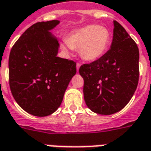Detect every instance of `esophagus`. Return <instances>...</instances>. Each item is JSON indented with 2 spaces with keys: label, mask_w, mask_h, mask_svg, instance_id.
<instances>
[{
  "label": "esophagus",
  "mask_w": 151,
  "mask_h": 151,
  "mask_svg": "<svg viewBox=\"0 0 151 151\" xmlns=\"http://www.w3.org/2000/svg\"><path fill=\"white\" fill-rule=\"evenodd\" d=\"M80 66H81V64H80V63H77V65H76V67H77V71H78L79 70Z\"/></svg>",
  "instance_id": "obj_1"
}]
</instances>
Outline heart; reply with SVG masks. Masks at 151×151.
Returning <instances> with one entry per match:
<instances>
[{
  "instance_id": "obj_1",
  "label": "heart",
  "mask_w": 151,
  "mask_h": 151,
  "mask_svg": "<svg viewBox=\"0 0 151 151\" xmlns=\"http://www.w3.org/2000/svg\"><path fill=\"white\" fill-rule=\"evenodd\" d=\"M110 43L111 33L107 28L88 25L71 32L61 43V48L65 52L79 49L82 59L93 62L104 56Z\"/></svg>"
}]
</instances>
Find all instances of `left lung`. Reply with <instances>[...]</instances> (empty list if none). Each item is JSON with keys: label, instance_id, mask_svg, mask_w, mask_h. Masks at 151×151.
I'll return each instance as SVG.
<instances>
[{"label": "left lung", "instance_id": "1", "mask_svg": "<svg viewBox=\"0 0 151 151\" xmlns=\"http://www.w3.org/2000/svg\"><path fill=\"white\" fill-rule=\"evenodd\" d=\"M113 24L110 49L100 59L79 69L84 79L86 104L101 115L123 109L133 97L139 78L137 45L119 22L113 21Z\"/></svg>", "mask_w": 151, "mask_h": 151}]
</instances>
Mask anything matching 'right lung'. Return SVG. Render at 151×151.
<instances>
[{
	"label": "right lung",
	"mask_w": 151,
	"mask_h": 151,
	"mask_svg": "<svg viewBox=\"0 0 151 151\" xmlns=\"http://www.w3.org/2000/svg\"><path fill=\"white\" fill-rule=\"evenodd\" d=\"M58 20L32 25L12 47L9 79L12 95L24 111L47 116L58 109L76 74V63L57 56L59 43L50 31Z\"/></svg>",
	"instance_id": "obj_1"
}]
</instances>
